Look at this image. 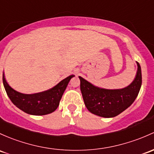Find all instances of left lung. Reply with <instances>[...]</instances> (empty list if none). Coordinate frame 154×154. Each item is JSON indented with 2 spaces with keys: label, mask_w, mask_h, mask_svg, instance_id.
I'll list each match as a JSON object with an SVG mask.
<instances>
[{
  "label": "left lung",
  "mask_w": 154,
  "mask_h": 154,
  "mask_svg": "<svg viewBox=\"0 0 154 154\" xmlns=\"http://www.w3.org/2000/svg\"><path fill=\"white\" fill-rule=\"evenodd\" d=\"M135 79L121 89H106L95 86L85 79L80 80V90L87 109L102 117H114L127 109L137 98L142 85L141 67L138 62Z\"/></svg>",
  "instance_id": "obj_1"
}]
</instances>
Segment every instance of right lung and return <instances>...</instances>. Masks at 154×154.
<instances>
[{
  "instance_id": "1",
  "label": "right lung",
  "mask_w": 154,
  "mask_h": 154,
  "mask_svg": "<svg viewBox=\"0 0 154 154\" xmlns=\"http://www.w3.org/2000/svg\"><path fill=\"white\" fill-rule=\"evenodd\" d=\"M74 75H70L53 88L32 94L20 93L9 86L3 74V83L8 97L23 111L32 115H46L57 108L69 81Z\"/></svg>"
}]
</instances>
